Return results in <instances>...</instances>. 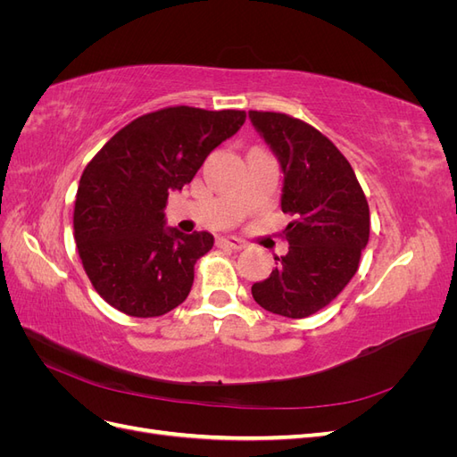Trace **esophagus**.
I'll list each match as a JSON object with an SVG mask.
<instances>
[{
	"label": "esophagus",
	"instance_id": "34e87169",
	"mask_svg": "<svg viewBox=\"0 0 457 457\" xmlns=\"http://www.w3.org/2000/svg\"><path fill=\"white\" fill-rule=\"evenodd\" d=\"M219 245H220V247H228V250H234V252H240V250H244V247H245V244H244L242 240L234 238V237L219 238Z\"/></svg>",
	"mask_w": 457,
	"mask_h": 457
}]
</instances>
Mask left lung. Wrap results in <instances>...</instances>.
Segmentation results:
<instances>
[{"instance_id": "8db88e82", "label": "left lung", "mask_w": 457, "mask_h": 457, "mask_svg": "<svg viewBox=\"0 0 457 457\" xmlns=\"http://www.w3.org/2000/svg\"><path fill=\"white\" fill-rule=\"evenodd\" d=\"M257 131L284 171L282 232L289 252L267 280L252 286L259 305L286 318H307L351 282L370 238L364 190L339 148L311 123L282 112L250 110Z\"/></svg>"}]
</instances>
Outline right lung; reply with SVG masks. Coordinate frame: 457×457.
<instances>
[{
	"mask_svg": "<svg viewBox=\"0 0 457 457\" xmlns=\"http://www.w3.org/2000/svg\"><path fill=\"white\" fill-rule=\"evenodd\" d=\"M244 121V110L165 106L129 121L86 165L74 240L87 278L110 307L154 318L187 299L213 237L165 228L163 207L170 190L188 185Z\"/></svg>",
	"mask_w": 457,
	"mask_h": 457,
	"instance_id": "1",
	"label": "right lung"
}]
</instances>
